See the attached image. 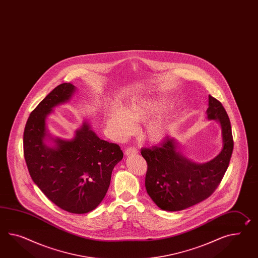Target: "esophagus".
Returning a JSON list of instances; mask_svg holds the SVG:
<instances>
[{
	"label": "esophagus",
	"instance_id": "34e87169",
	"mask_svg": "<svg viewBox=\"0 0 258 258\" xmlns=\"http://www.w3.org/2000/svg\"><path fill=\"white\" fill-rule=\"evenodd\" d=\"M125 154H126V156L136 155V154H138V150L135 147H128V148H126Z\"/></svg>",
	"mask_w": 258,
	"mask_h": 258
}]
</instances>
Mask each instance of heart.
<instances>
[{
    "instance_id": "heart-1",
    "label": "heart",
    "mask_w": 258,
    "mask_h": 258,
    "mask_svg": "<svg viewBox=\"0 0 258 258\" xmlns=\"http://www.w3.org/2000/svg\"><path fill=\"white\" fill-rule=\"evenodd\" d=\"M165 106L162 102L146 100L132 101L125 110L120 107H112L107 113V128L113 137L124 138L134 131L132 119L137 122H145L163 112ZM169 131V121L160 117L147 122L142 133L145 140L157 144L163 141Z\"/></svg>"
}]
</instances>
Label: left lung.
Segmentation results:
<instances>
[{
	"label": "left lung",
	"instance_id": "obj_1",
	"mask_svg": "<svg viewBox=\"0 0 258 258\" xmlns=\"http://www.w3.org/2000/svg\"><path fill=\"white\" fill-rule=\"evenodd\" d=\"M207 115L208 119L220 123L223 138V149L209 162L198 164L185 158L177 150L175 139L170 137L141 151L147 162L146 191L164 211H182L206 200L225 175L234 146L231 125L223 104L211 95Z\"/></svg>",
	"mask_w": 258,
	"mask_h": 258
}]
</instances>
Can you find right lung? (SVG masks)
Returning <instances> with one entry per match:
<instances>
[{"instance_id":"right-lung-1","label":"right lung","mask_w":258,"mask_h":258,"mask_svg":"<svg viewBox=\"0 0 258 258\" xmlns=\"http://www.w3.org/2000/svg\"><path fill=\"white\" fill-rule=\"evenodd\" d=\"M76 87L63 83L32 111L26 123L23 148L32 181L57 206L72 214H87L101 203L111 182L113 168L123 158L119 145L99 138L88 122L75 138H52L45 118L58 104L69 101ZM48 137L55 144H45Z\"/></svg>"}]
</instances>
